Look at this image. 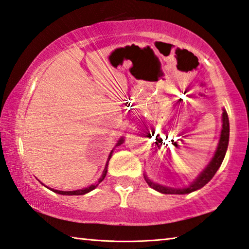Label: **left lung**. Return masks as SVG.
<instances>
[{"mask_svg": "<svg viewBox=\"0 0 249 249\" xmlns=\"http://www.w3.org/2000/svg\"><path fill=\"white\" fill-rule=\"evenodd\" d=\"M222 123L223 124H222V130L220 135V141H218L215 154H214L212 159H211V161L208 163V166L204 168L203 171H201V174L197 176L195 180H193V182H191L190 184L184 188H172V187H167V185L156 183L153 180H150L148 177H147V175L144 174V178L146 180V182L148 183L149 187L153 188L156 191L163 193V195H188V193L196 191L202 187H204V185L213 178L214 175L216 174L218 168L221 167L223 160H224V157H225L227 146H229L230 122H229V116H227V113L224 108H223Z\"/></svg>", "mask_w": 249, "mask_h": 249, "instance_id": "1", "label": "left lung"}]
</instances>
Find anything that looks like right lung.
<instances>
[{
    "label": "right lung",
    "instance_id": "obj_1",
    "mask_svg": "<svg viewBox=\"0 0 249 249\" xmlns=\"http://www.w3.org/2000/svg\"><path fill=\"white\" fill-rule=\"evenodd\" d=\"M124 142V137H121L119 141H117V142H116V145H115V147H117V146H120L121 144H123ZM115 147L114 148L112 149V151L111 153H109V155H108V158H107V163H105V168H104V170H103V172H102V176L100 177V179L96 181V182L94 183V184H91V185H89V187L88 188H84V189H80V190H74V191H60V190H54V189H50V188H48V189H50V190H52L53 192H54V193H58V195H62V196H83V195H86V193H89L90 191H92V190H94V189L98 187V185L102 182V181L104 180V178H105V176H107V165H108V161H109V159H111V157H112V154H113V150L115 149Z\"/></svg>",
    "mask_w": 249,
    "mask_h": 249
}]
</instances>
